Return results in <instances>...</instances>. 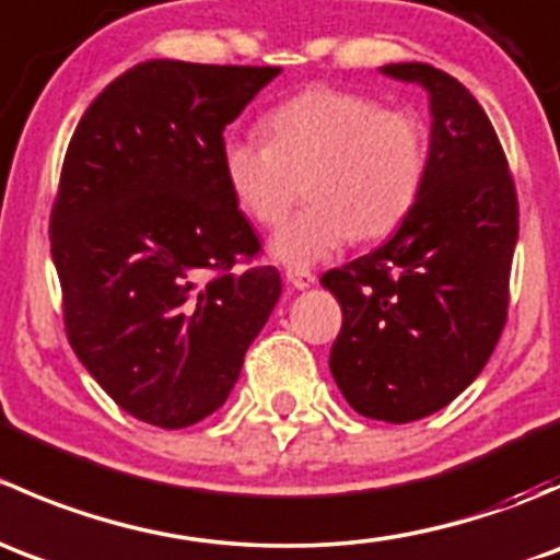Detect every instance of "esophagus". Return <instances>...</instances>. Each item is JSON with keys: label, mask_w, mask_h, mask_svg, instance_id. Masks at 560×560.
Returning <instances> with one entry per match:
<instances>
[{"label": "esophagus", "mask_w": 560, "mask_h": 560, "mask_svg": "<svg viewBox=\"0 0 560 560\" xmlns=\"http://www.w3.org/2000/svg\"><path fill=\"white\" fill-rule=\"evenodd\" d=\"M287 281H290L295 290H308V287H314L316 276L312 270H301V268H290L287 270Z\"/></svg>", "instance_id": "obj_1"}]
</instances>
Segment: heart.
<instances>
[{"mask_svg":"<svg viewBox=\"0 0 560 560\" xmlns=\"http://www.w3.org/2000/svg\"><path fill=\"white\" fill-rule=\"evenodd\" d=\"M262 127L268 140H224L222 171L235 206L259 228L284 222L306 180L312 206L270 241L279 262L308 268L352 238H385L415 211L431 138L411 107L319 86L276 105Z\"/></svg>","mask_w":560,"mask_h":560,"instance_id":"1","label":"heart"}]
</instances>
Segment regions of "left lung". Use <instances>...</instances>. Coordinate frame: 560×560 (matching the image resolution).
<instances>
[{"mask_svg": "<svg viewBox=\"0 0 560 560\" xmlns=\"http://www.w3.org/2000/svg\"><path fill=\"white\" fill-rule=\"evenodd\" d=\"M431 97L428 175L385 246L322 276L343 325L330 371L358 415L415 422L485 369L510 308L517 195L493 124L460 81L422 61L387 65Z\"/></svg>", "mask_w": 560, "mask_h": 560, "instance_id": "obj_1", "label": "left lung"}]
</instances>
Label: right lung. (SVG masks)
Segmentation results:
<instances>
[{
  "instance_id": "add662e5",
  "label": "right lung",
  "mask_w": 560,
  "mask_h": 560,
  "mask_svg": "<svg viewBox=\"0 0 560 560\" xmlns=\"http://www.w3.org/2000/svg\"><path fill=\"white\" fill-rule=\"evenodd\" d=\"M281 67L135 65L72 132L50 254L78 360L127 415L186 428L228 400L281 295L222 171L224 127Z\"/></svg>"
}]
</instances>
